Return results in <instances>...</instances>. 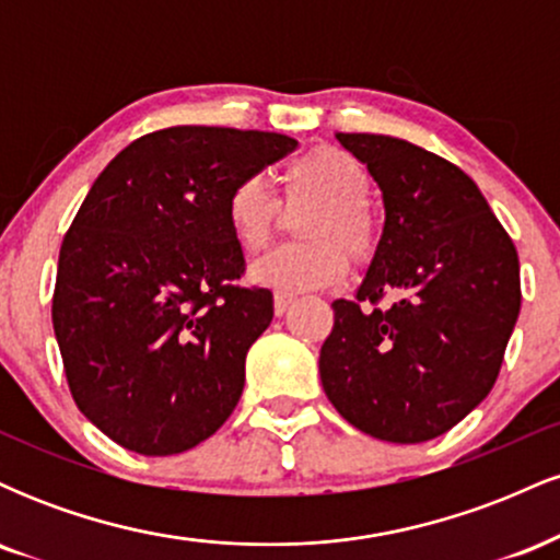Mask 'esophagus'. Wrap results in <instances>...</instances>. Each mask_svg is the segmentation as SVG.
I'll use <instances>...</instances> for the list:
<instances>
[{
    "mask_svg": "<svg viewBox=\"0 0 560 560\" xmlns=\"http://www.w3.org/2000/svg\"><path fill=\"white\" fill-rule=\"evenodd\" d=\"M292 305H294L292 294L276 292V298H273V313H276V316H284V313H287Z\"/></svg>",
    "mask_w": 560,
    "mask_h": 560,
    "instance_id": "1",
    "label": "esophagus"
}]
</instances>
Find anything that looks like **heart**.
<instances>
[{"label":"heart","instance_id":"1","mask_svg":"<svg viewBox=\"0 0 560 560\" xmlns=\"http://www.w3.org/2000/svg\"><path fill=\"white\" fill-rule=\"evenodd\" d=\"M289 208L311 202L300 215V244L276 249L249 266V281L281 294L311 292L339 284L347 276V255L363 260L374 249L376 221L369 208V173L339 147H316L281 173ZM281 208L266 178L247 176L226 199V223L234 242L255 255L273 242Z\"/></svg>","mask_w":560,"mask_h":560}]
</instances>
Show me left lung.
I'll return each mask as SVG.
<instances>
[{"label": "left lung", "instance_id": "obj_1", "mask_svg": "<svg viewBox=\"0 0 560 560\" xmlns=\"http://www.w3.org/2000/svg\"><path fill=\"white\" fill-rule=\"evenodd\" d=\"M382 189L384 229L355 300H334L326 397L384 442L445 434L490 395L522 307L518 255L479 186L405 139L334 133ZM395 293L387 312L361 308Z\"/></svg>", "mask_w": 560, "mask_h": 560}]
</instances>
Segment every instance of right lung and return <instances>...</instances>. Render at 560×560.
I'll list each match as a JSON object with an SVG mask.
<instances>
[{"instance_id": "right-lung-1", "label": "right lung", "mask_w": 560, "mask_h": 560, "mask_svg": "<svg viewBox=\"0 0 560 560\" xmlns=\"http://www.w3.org/2000/svg\"><path fill=\"white\" fill-rule=\"evenodd\" d=\"M294 147L173 126L131 141L89 189L60 247L52 324L75 405L120 447L184 453L240 402L273 294L234 284L244 255L226 199Z\"/></svg>"}]
</instances>
